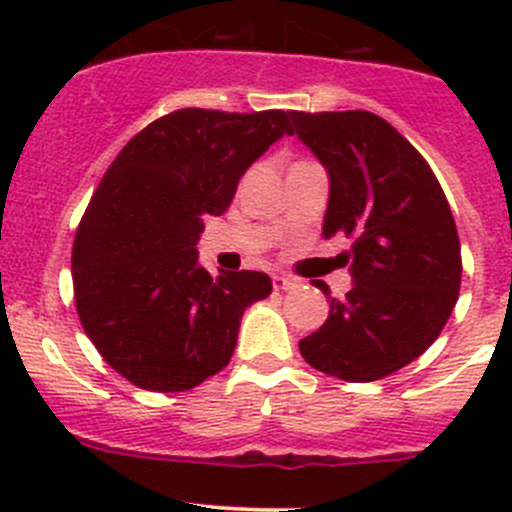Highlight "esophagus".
I'll list each match as a JSON object with an SVG mask.
<instances>
[{
  "label": "esophagus",
  "instance_id": "obj_1",
  "mask_svg": "<svg viewBox=\"0 0 512 512\" xmlns=\"http://www.w3.org/2000/svg\"><path fill=\"white\" fill-rule=\"evenodd\" d=\"M272 285H275V289H294L299 287V280H294V277H287V275H275L272 277Z\"/></svg>",
  "mask_w": 512,
  "mask_h": 512
}]
</instances>
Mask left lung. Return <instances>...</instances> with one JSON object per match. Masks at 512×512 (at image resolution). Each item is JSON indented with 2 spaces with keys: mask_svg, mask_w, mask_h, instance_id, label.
I'll return each instance as SVG.
<instances>
[{
  "mask_svg": "<svg viewBox=\"0 0 512 512\" xmlns=\"http://www.w3.org/2000/svg\"><path fill=\"white\" fill-rule=\"evenodd\" d=\"M294 133L329 175L322 235H347L339 255L354 285L329 297V317L299 342L304 361L342 381H376L418 359L446 327L461 289L451 208L421 153L369 111L299 113Z\"/></svg>",
  "mask_w": 512,
  "mask_h": 512,
  "instance_id": "1",
  "label": "left lung"
}]
</instances>
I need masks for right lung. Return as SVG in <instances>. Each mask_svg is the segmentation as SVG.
Returning <instances> with one entry per match:
<instances>
[{"instance_id": "1", "label": "right lung", "mask_w": 512, "mask_h": 512, "mask_svg": "<svg viewBox=\"0 0 512 512\" xmlns=\"http://www.w3.org/2000/svg\"><path fill=\"white\" fill-rule=\"evenodd\" d=\"M294 111L183 108L123 146L98 183L71 252L84 332L108 366L148 391H188L227 366L242 314L270 297L265 272L210 275L205 215H223L245 170Z\"/></svg>"}]
</instances>
